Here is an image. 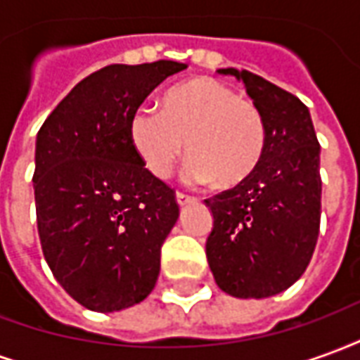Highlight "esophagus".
I'll return each mask as SVG.
<instances>
[{
	"mask_svg": "<svg viewBox=\"0 0 360 360\" xmlns=\"http://www.w3.org/2000/svg\"><path fill=\"white\" fill-rule=\"evenodd\" d=\"M175 198H177V204H179V206H185V204H191L196 200L195 196L187 195V193H181V191L175 193Z\"/></svg>",
	"mask_w": 360,
	"mask_h": 360,
	"instance_id": "34e87169",
	"label": "esophagus"
}]
</instances>
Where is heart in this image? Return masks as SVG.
Listing matches in <instances>:
<instances>
[{"instance_id": "b5f03b06", "label": "heart", "mask_w": 360, "mask_h": 360, "mask_svg": "<svg viewBox=\"0 0 360 360\" xmlns=\"http://www.w3.org/2000/svg\"><path fill=\"white\" fill-rule=\"evenodd\" d=\"M131 146L154 177L164 179L187 150V175L235 187L255 173L268 144L257 103L212 77L173 86L162 111L142 105L129 121Z\"/></svg>"}]
</instances>
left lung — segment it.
Instances as JSON below:
<instances>
[{
  "instance_id": "obj_1",
  "label": "left lung",
  "mask_w": 360,
  "mask_h": 360,
  "mask_svg": "<svg viewBox=\"0 0 360 360\" xmlns=\"http://www.w3.org/2000/svg\"><path fill=\"white\" fill-rule=\"evenodd\" d=\"M218 73L243 81L264 115L268 144L249 179L204 200L214 216L206 257L221 291L262 299L293 285L316 247L320 144L297 96L245 69Z\"/></svg>"
}]
</instances>
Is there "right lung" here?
I'll return each instance as SVG.
<instances>
[{"mask_svg": "<svg viewBox=\"0 0 360 360\" xmlns=\"http://www.w3.org/2000/svg\"><path fill=\"white\" fill-rule=\"evenodd\" d=\"M177 61L108 65L82 79L36 136L38 235L61 287L96 312L129 309L156 285L179 218L175 191L142 165L129 121Z\"/></svg>", "mask_w": 360, "mask_h": 360, "instance_id": "right-lung-1", "label": "right lung"}]
</instances>
